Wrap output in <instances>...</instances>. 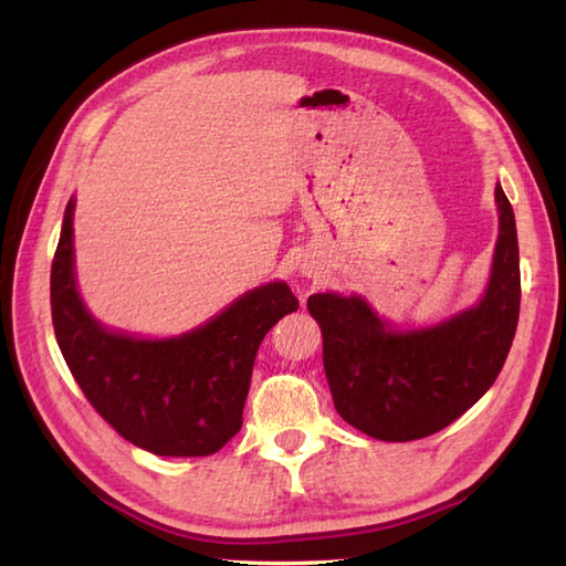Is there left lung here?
<instances>
[{
  "instance_id": "obj_1",
  "label": "left lung",
  "mask_w": 566,
  "mask_h": 566,
  "mask_svg": "<svg viewBox=\"0 0 566 566\" xmlns=\"http://www.w3.org/2000/svg\"><path fill=\"white\" fill-rule=\"evenodd\" d=\"M499 240L476 306L420 331H394L359 296H308L323 333L335 411L369 438L408 442L448 428L496 381L521 314L515 216L496 185Z\"/></svg>"
}]
</instances>
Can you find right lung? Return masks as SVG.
Segmentation results:
<instances>
[{
	"label": "right lung",
	"instance_id": "right-lung-1",
	"mask_svg": "<svg viewBox=\"0 0 566 566\" xmlns=\"http://www.w3.org/2000/svg\"><path fill=\"white\" fill-rule=\"evenodd\" d=\"M72 211L70 199L51 268V311L60 353L82 394L136 448L160 457L219 452L243 426L262 338L298 308V298L284 282H270L179 338L106 331L77 292Z\"/></svg>",
	"mask_w": 566,
	"mask_h": 566
}]
</instances>
